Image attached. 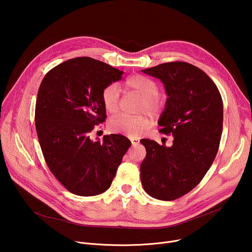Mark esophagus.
<instances>
[{
	"instance_id": "esophagus-1",
	"label": "esophagus",
	"mask_w": 252,
	"mask_h": 252,
	"mask_svg": "<svg viewBox=\"0 0 252 252\" xmlns=\"http://www.w3.org/2000/svg\"><path fill=\"white\" fill-rule=\"evenodd\" d=\"M130 141H131V145L132 146H137L139 143V139L136 138V137H131L130 138Z\"/></svg>"
}]
</instances>
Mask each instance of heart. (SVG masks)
Masks as SVG:
<instances>
[{"label": "heart", "mask_w": 252, "mask_h": 252, "mask_svg": "<svg viewBox=\"0 0 252 252\" xmlns=\"http://www.w3.org/2000/svg\"><path fill=\"white\" fill-rule=\"evenodd\" d=\"M126 91H131L142 96L140 113L148 112L153 117H158L163 110L164 100L158 94V84L141 75H135L126 79L124 83ZM121 94L117 85L106 86L101 92V102L106 113L116 114L119 111ZM152 125V120L147 115L127 116L120 115L109 122V129L114 133H123L130 137L137 136L148 129Z\"/></svg>", "instance_id": "heart-1"}]
</instances>
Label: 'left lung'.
I'll use <instances>...</instances> for the list:
<instances>
[{
    "label": "left lung",
    "instance_id": "8db88e82",
    "mask_svg": "<svg viewBox=\"0 0 252 252\" xmlns=\"http://www.w3.org/2000/svg\"><path fill=\"white\" fill-rule=\"evenodd\" d=\"M159 79L168 95L158 125L172 135V146L140 142L147 157L140 164L142 188L160 200H174L193 189L217 157L222 133L223 103L213 81L199 67L171 62L141 70Z\"/></svg>",
    "mask_w": 252,
    "mask_h": 252
}]
</instances>
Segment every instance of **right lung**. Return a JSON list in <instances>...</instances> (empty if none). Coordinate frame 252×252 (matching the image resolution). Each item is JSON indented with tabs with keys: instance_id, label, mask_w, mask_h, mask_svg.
<instances>
[{
	"instance_id": "1",
	"label": "right lung",
	"mask_w": 252,
	"mask_h": 252,
	"mask_svg": "<svg viewBox=\"0 0 252 252\" xmlns=\"http://www.w3.org/2000/svg\"><path fill=\"white\" fill-rule=\"evenodd\" d=\"M124 71L89 57L67 60L42 81L35 101V129L45 160L71 193L93 196L112 185L130 147L122 134L93 141L90 133L106 118L101 92Z\"/></svg>"
}]
</instances>
